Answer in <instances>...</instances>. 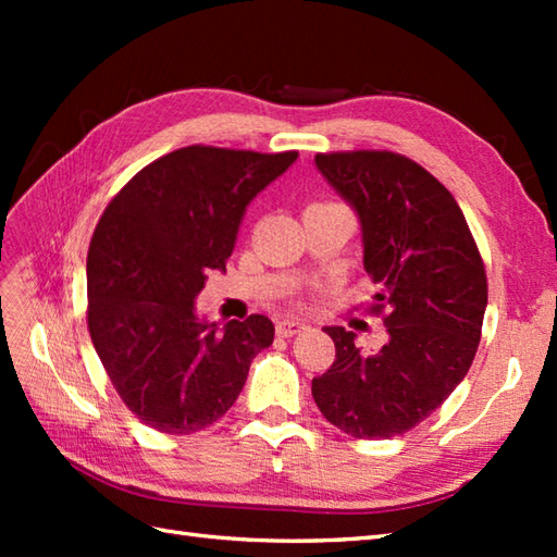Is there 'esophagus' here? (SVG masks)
<instances>
[{
    "label": "esophagus",
    "instance_id": "34e87169",
    "mask_svg": "<svg viewBox=\"0 0 557 557\" xmlns=\"http://www.w3.org/2000/svg\"><path fill=\"white\" fill-rule=\"evenodd\" d=\"M275 330H277L280 337H294V335H299L301 330H306V323H301V321H289V318H285V321L277 323Z\"/></svg>",
    "mask_w": 557,
    "mask_h": 557
}]
</instances>
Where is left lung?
<instances>
[{"instance_id": "1", "label": "left lung", "mask_w": 557, "mask_h": 557, "mask_svg": "<svg viewBox=\"0 0 557 557\" xmlns=\"http://www.w3.org/2000/svg\"><path fill=\"white\" fill-rule=\"evenodd\" d=\"M315 164L361 220L363 268L377 285L369 311L383 313L389 339L366 354L349 330L325 327L337 354L311 393L347 435H401L465 381L488 304L486 268L457 200L421 164L389 150L318 152Z\"/></svg>"}]
</instances>
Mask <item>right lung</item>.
Listing matches in <instances>:
<instances>
[{
	"label": "right lung",
	"mask_w": 557,
	"mask_h": 557,
	"mask_svg": "<svg viewBox=\"0 0 557 557\" xmlns=\"http://www.w3.org/2000/svg\"><path fill=\"white\" fill-rule=\"evenodd\" d=\"M297 150L188 146L150 162L116 194L88 248V333L138 421L188 435L222 419L248 366L275 337L265 315L222 330L196 315L210 270H224L246 206Z\"/></svg>",
	"instance_id": "1"
}]
</instances>
